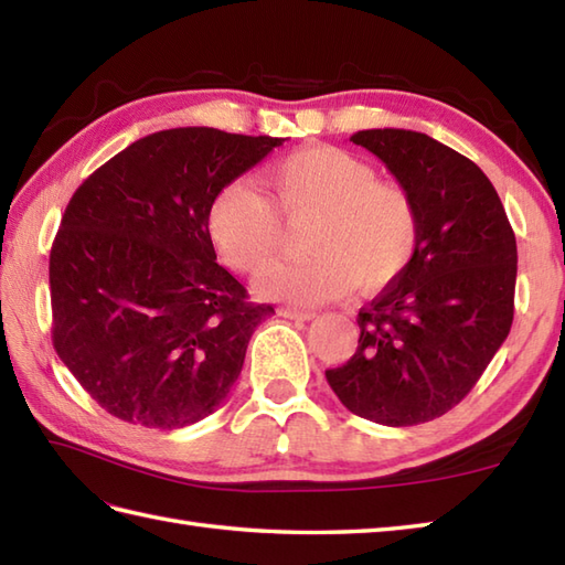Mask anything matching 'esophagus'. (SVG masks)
<instances>
[{
    "label": "esophagus",
    "mask_w": 565,
    "mask_h": 565,
    "mask_svg": "<svg viewBox=\"0 0 565 565\" xmlns=\"http://www.w3.org/2000/svg\"><path fill=\"white\" fill-rule=\"evenodd\" d=\"M279 316L291 318V320H313L316 310H303V308H296V306H281Z\"/></svg>",
    "instance_id": "1"
}]
</instances>
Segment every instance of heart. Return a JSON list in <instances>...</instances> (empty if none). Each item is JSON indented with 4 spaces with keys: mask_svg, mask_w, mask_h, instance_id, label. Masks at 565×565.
I'll return each mask as SVG.
<instances>
[{
    "mask_svg": "<svg viewBox=\"0 0 565 565\" xmlns=\"http://www.w3.org/2000/svg\"><path fill=\"white\" fill-rule=\"evenodd\" d=\"M264 182L284 221H308L303 245L313 252L276 264L259 281L264 296L318 306L354 286L379 291L413 259L419 233L413 194L393 179H376L374 167L356 154L308 146L276 160ZM275 212L249 179H235L215 194L209 233L227 267L249 276L269 267L281 233Z\"/></svg>",
    "mask_w": 565,
    "mask_h": 565,
    "instance_id": "heart-1",
    "label": "heart"
}]
</instances>
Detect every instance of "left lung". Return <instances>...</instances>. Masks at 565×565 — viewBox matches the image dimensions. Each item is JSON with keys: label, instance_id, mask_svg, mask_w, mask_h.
<instances>
[{"label": "left lung", "instance_id": "1", "mask_svg": "<svg viewBox=\"0 0 565 565\" xmlns=\"http://www.w3.org/2000/svg\"><path fill=\"white\" fill-rule=\"evenodd\" d=\"M350 140L411 191L419 233L403 274L359 310L356 352L326 376L371 423H429L466 398L510 334L518 243L495 186L463 154L403 128Z\"/></svg>", "mask_w": 565, "mask_h": 565}]
</instances>
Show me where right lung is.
Instances as JSON below:
<instances>
[{
    "instance_id": "add662e5",
    "label": "right lung",
    "mask_w": 565,
    "mask_h": 565,
    "mask_svg": "<svg viewBox=\"0 0 565 565\" xmlns=\"http://www.w3.org/2000/svg\"><path fill=\"white\" fill-rule=\"evenodd\" d=\"M284 138L189 126L130 142L72 194L51 249L53 347L130 425L179 429L218 411L274 308L215 262V194Z\"/></svg>"
}]
</instances>
